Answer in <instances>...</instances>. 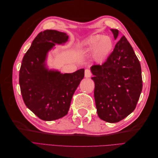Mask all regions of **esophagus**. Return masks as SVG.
Instances as JSON below:
<instances>
[{"mask_svg":"<svg viewBox=\"0 0 158 158\" xmlns=\"http://www.w3.org/2000/svg\"><path fill=\"white\" fill-rule=\"evenodd\" d=\"M84 75L85 78H89L91 77V76H92V73H91V72L89 69H85Z\"/></svg>","mask_w":158,"mask_h":158,"instance_id":"obj_1","label":"esophagus"}]
</instances>
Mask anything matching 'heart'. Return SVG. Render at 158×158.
<instances>
[{
  "label": "heart",
  "instance_id": "obj_1",
  "mask_svg": "<svg viewBox=\"0 0 158 158\" xmlns=\"http://www.w3.org/2000/svg\"><path fill=\"white\" fill-rule=\"evenodd\" d=\"M80 46L86 52L92 51V60L94 63L101 64L111 55L114 44L110 37L95 34L88 37L82 42Z\"/></svg>",
  "mask_w": 158,
  "mask_h": 158
}]
</instances>
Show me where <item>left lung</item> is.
<instances>
[{
    "mask_svg": "<svg viewBox=\"0 0 158 158\" xmlns=\"http://www.w3.org/2000/svg\"><path fill=\"white\" fill-rule=\"evenodd\" d=\"M111 31L116 40L118 30ZM91 71L95 106L102 120L117 123L135 109L142 89L141 66L125 36L117 42L106 62L92 66Z\"/></svg>",
    "mask_w": 158,
    "mask_h": 158,
    "instance_id": "obj_1",
    "label": "left lung"
}]
</instances>
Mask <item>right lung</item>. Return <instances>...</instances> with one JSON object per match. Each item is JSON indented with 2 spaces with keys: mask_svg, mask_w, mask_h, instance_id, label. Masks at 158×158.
Segmentation results:
<instances>
[{
  "mask_svg": "<svg viewBox=\"0 0 158 158\" xmlns=\"http://www.w3.org/2000/svg\"><path fill=\"white\" fill-rule=\"evenodd\" d=\"M66 33L47 30L33 41L22 59L19 83L26 107L41 120L51 121L63 117L72 98L84 78V69L62 74L47 66V55L55 46L68 41Z\"/></svg>",
  "mask_w": 158,
  "mask_h": 158,
  "instance_id": "1",
  "label": "right lung"
}]
</instances>
